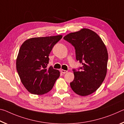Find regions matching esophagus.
Here are the masks:
<instances>
[{
	"mask_svg": "<svg viewBox=\"0 0 124 124\" xmlns=\"http://www.w3.org/2000/svg\"><path fill=\"white\" fill-rule=\"evenodd\" d=\"M61 72L62 73H63V74H65V73H67V72H68V71L65 70H61Z\"/></svg>",
	"mask_w": 124,
	"mask_h": 124,
	"instance_id": "34e87169",
	"label": "esophagus"
}]
</instances>
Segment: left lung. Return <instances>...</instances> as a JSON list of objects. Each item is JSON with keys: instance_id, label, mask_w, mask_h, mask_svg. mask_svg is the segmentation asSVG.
<instances>
[{"instance_id": "left-lung-1", "label": "left lung", "mask_w": 124, "mask_h": 124, "mask_svg": "<svg viewBox=\"0 0 124 124\" xmlns=\"http://www.w3.org/2000/svg\"><path fill=\"white\" fill-rule=\"evenodd\" d=\"M63 39L74 47L76 60L83 65L73 70L74 78L70 87L79 95H90L106 76L108 55L106 46L98 34L86 28L70 33Z\"/></svg>"}]
</instances>
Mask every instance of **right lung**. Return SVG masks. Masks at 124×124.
<instances>
[{
	"label": "right lung",
	"instance_id": "1",
	"mask_svg": "<svg viewBox=\"0 0 124 124\" xmlns=\"http://www.w3.org/2000/svg\"><path fill=\"white\" fill-rule=\"evenodd\" d=\"M62 35L33 38L21 46L16 60V69L26 89L34 95H43L51 90L59 78V70L47 68L49 54Z\"/></svg>",
	"mask_w": 124,
	"mask_h": 124
}]
</instances>
